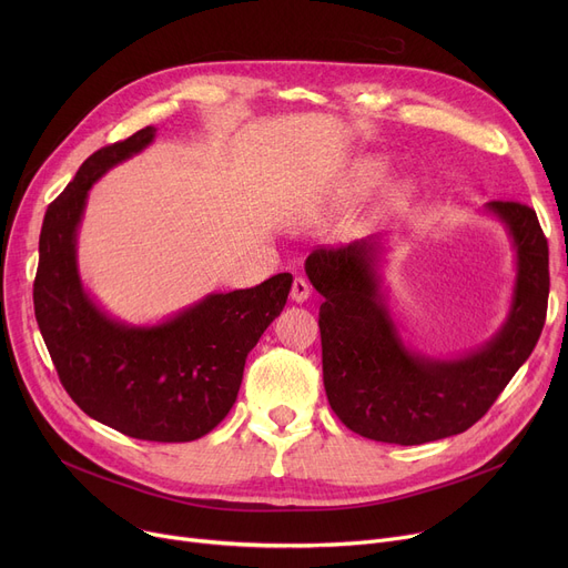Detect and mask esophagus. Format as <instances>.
<instances>
[{"mask_svg":"<svg viewBox=\"0 0 568 568\" xmlns=\"http://www.w3.org/2000/svg\"><path fill=\"white\" fill-rule=\"evenodd\" d=\"M290 296H292V302H296V304L306 302L308 296H311V285H308V281H306V278H302V276H296V278L292 281Z\"/></svg>","mask_w":568,"mask_h":568,"instance_id":"1","label":"esophagus"}]
</instances>
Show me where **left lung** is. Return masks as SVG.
<instances>
[{
    "instance_id": "left-lung-1",
    "label": "left lung",
    "mask_w": 568,
    "mask_h": 568,
    "mask_svg": "<svg viewBox=\"0 0 568 568\" xmlns=\"http://www.w3.org/2000/svg\"><path fill=\"white\" fill-rule=\"evenodd\" d=\"M486 209L514 239V302L501 329L460 359L405 347L379 292L377 239L320 246L306 257V274L324 296V392L352 433L403 446L465 433L529 359L548 311V239L527 204L495 200Z\"/></svg>"
}]
</instances>
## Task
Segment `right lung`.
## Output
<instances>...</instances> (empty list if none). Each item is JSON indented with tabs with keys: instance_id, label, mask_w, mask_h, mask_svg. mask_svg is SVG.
Instances as JSON below:
<instances>
[{
	"instance_id": "obj_1",
	"label": "right lung",
	"mask_w": 568,
	"mask_h": 568,
	"mask_svg": "<svg viewBox=\"0 0 568 568\" xmlns=\"http://www.w3.org/2000/svg\"><path fill=\"white\" fill-rule=\"evenodd\" d=\"M146 126L89 156L50 202L34 278V313L59 382L92 419L146 442H193L232 409L248 352L292 287L290 274L221 294L154 326L108 317L84 292L75 236L89 189L154 140Z\"/></svg>"
}]
</instances>
